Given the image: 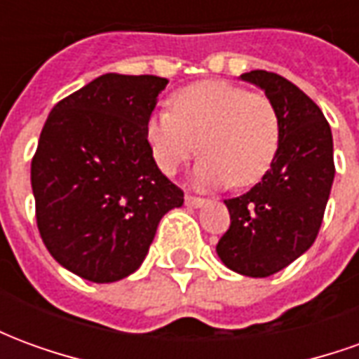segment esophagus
<instances>
[{"mask_svg":"<svg viewBox=\"0 0 359 359\" xmlns=\"http://www.w3.org/2000/svg\"><path fill=\"white\" fill-rule=\"evenodd\" d=\"M208 203V200H203V198H196V196H187V205L190 208H203Z\"/></svg>","mask_w":359,"mask_h":359,"instance_id":"obj_1","label":"esophagus"}]
</instances>
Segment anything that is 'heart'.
<instances>
[{
  "label": "heart",
  "mask_w": 359,
  "mask_h": 359,
  "mask_svg": "<svg viewBox=\"0 0 359 359\" xmlns=\"http://www.w3.org/2000/svg\"><path fill=\"white\" fill-rule=\"evenodd\" d=\"M171 111H154L144 136L157 169L172 177L198 148V187H252L269 171L280 142V121L269 97L225 81L177 90Z\"/></svg>",
  "instance_id": "obj_1"
}]
</instances>
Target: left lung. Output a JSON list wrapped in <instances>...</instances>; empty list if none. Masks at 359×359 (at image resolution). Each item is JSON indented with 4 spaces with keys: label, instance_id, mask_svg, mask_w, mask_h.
<instances>
[{
    "label": "left lung",
    "instance_id": "obj_1",
    "mask_svg": "<svg viewBox=\"0 0 359 359\" xmlns=\"http://www.w3.org/2000/svg\"><path fill=\"white\" fill-rule=\"evenodd\" d=\"M241 81L273 102L280 142L264 179L225 200L231 226L217 256L234 273L262 278L285 269L316 242L334 180L332 134L321 109L290 81L267 71H250Z\"/></svg>",
    "mask_w": 359,
    "mask_h": 359
}]
</instances>
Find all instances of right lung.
Segmentation results:
<instances>
[{"label": "right lung", "mask_w": 359, "mask_h": 359, "mask_svg": "<svg viewBox=\"0 0 359 359\" xmlns=\"http://www.w3.org/2000/svg\"><path fill=\"white\" fill-rule=\"evenodd\" d=\"M167 79L97 76L51 109L32 159L36 221L59 265L92 283L133 275L184 194L151 159L144 125Z\"/></svg>", "instance_id": "obj_1"}]
</instances>
